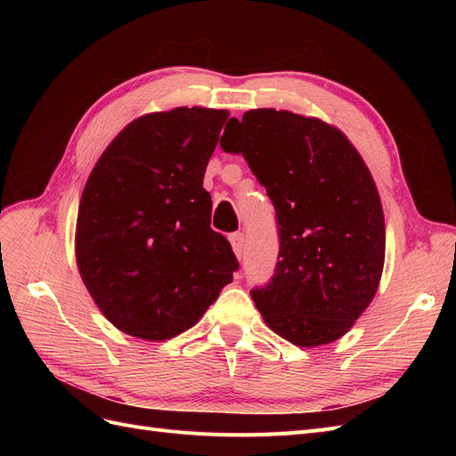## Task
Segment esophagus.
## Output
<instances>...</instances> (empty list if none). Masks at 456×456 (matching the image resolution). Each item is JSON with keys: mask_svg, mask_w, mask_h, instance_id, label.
<instances>
[{"mask_svg": "<svg viewBox=\"0 0 456 456\" xmlns=\"http://www.w3.org/2000/svg\"><path fill=\"white\" fill-rule=\"evenodd\" d=\"M230 243H232V249L236 253V256L241 260L243 256V247H245V236L241 232L236 233H230Z\"/></svg>", "mask_w": 456, "mask_h": 456, "instance_id": "34e87169", "label": "esophagus"}]
</instances>
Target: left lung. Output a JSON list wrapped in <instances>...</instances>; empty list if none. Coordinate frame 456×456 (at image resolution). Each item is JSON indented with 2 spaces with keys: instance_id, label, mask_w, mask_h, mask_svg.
<instances>
[{
  "instance_id": "left-lung-1",
  "label": "left lung",
  "mask_w": 456,
  "mask_h": 456,
  "mask_svg": "<svg viewBox=\"0 0 456 456\" xmlns=\"http://www.w3.org/2000/svg\"><path fill=\"white\" fill-rule=\"evenodd\" d=\"M228 126L233 139L220 146L249 163L280 232L272 280L251 298L273 333L297 346L340 338L370 305L384 266V215L367 165L315 118L258 108Z\"/></svg>"
}]
</instances>
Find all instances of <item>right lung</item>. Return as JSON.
<instances>
[{
	"label": "right lung",
	"mask_w": 456,
	"mask_h": 456,
	"mask_svg": "<svg viewBox=\"0 0 456 456\" xmlns=\"http://www.w3.org/2000/svg\"><path fill=\"white\" fill-rule=\"evenodd\" d=\"M226 110L175 108L123 129L89 175L76 258L96 306L123 333L167 340L200 322L240 268L211 228L203 188Z\"/></svg>",
	"instance_id": "right-lung-1"
}]
</instances>
